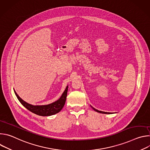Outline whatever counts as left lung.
I'll return each instance as SVG.
<instances>
[{"instance_id":"8db88e82","label":"left lung","mask_w":150,"mask_h":150,"mask_svg":"<svg viewBox=\"0 0 150 150\" xmlns=\"http://www.w3.org/2000/svg\"><path fill=\"white\" fill-rule=\"evenodd\" d=\"M91 108L96 111V112H98V113H104V114H110L111 113H108V112H102V111H99V110H97V109H94L93 107H92V106H91Z\"/></svg>"}]
</instances>
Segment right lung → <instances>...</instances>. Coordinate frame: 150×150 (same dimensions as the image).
<instances>
[{"instance_id": "add662e5", "label": "right lung", "mask_w": 150, "mask_h": 150, "mask_svg": "<svg viewBox=\"0 0 150 150\" xmlns=\"http://www.w3.org/2000/svg\"><path fill=\"white\" fill-rule=\"evenodd\" d=\"M68 89V86L67 87L65 91L63 92L62 96L58 100H57L56 101L53 103L49 104L48 105H33L30 104L26 103L25 101H24L23 99H21L19 97V96L16 94L15 90H14V92L18 100L20 101V103L28 110L39 116H51V115L56 114L62 109L66 101Z\"/></svg>"}]
</instances>
